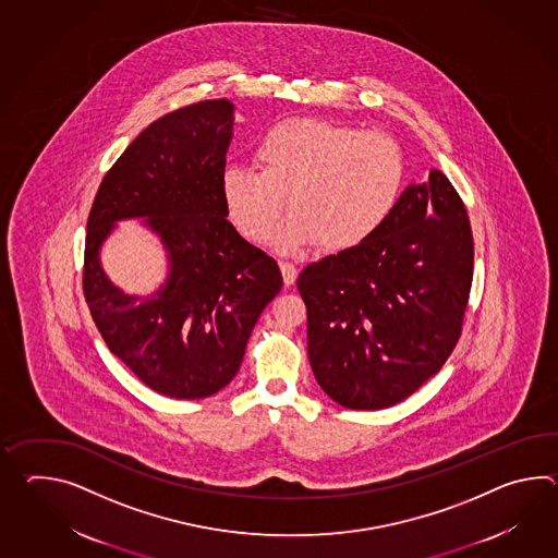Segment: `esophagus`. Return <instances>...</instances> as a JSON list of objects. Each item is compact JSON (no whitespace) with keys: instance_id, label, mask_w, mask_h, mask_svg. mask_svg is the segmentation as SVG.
I'll list each match as a JSON object with an SVG mask.
<instances>
[{"instance_id":"obj_1","label":"esophagus","mask_w":558,"mask_h":558,"mask_svg":"<svg viewBox=\"0 0 558 558\" xmlns=\"http://www.w3.org/2000/svg\"><path fill=\"white\" fill-rule=\"evenodd\" d=\"M280 270H282V276H284L286 286H292L296 282L298 268L294 264H290V262H280Z\"/></svg>"}]
</instances>
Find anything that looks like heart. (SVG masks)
<instances>
[{"mask_svg": "<svg viewBox=\"0 0 558 558\" xmlns=\"http://www.w3.org/2000/svg\"><path fill=\"white\" fill-rule=\"evenodd\" d=\"M258 170L228 166L220 178L223 208L240 234L272 235L280 252L320 242L344 252L368 242L395 214L407 158L395 137L320 118H292L264 132L254 148Z\"/></svg>", "mask_w": 558, "mask_h": 558, "instance_id": "obj_1", "label": "heart"}]
</instances>
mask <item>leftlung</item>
<instances>
[{
	"label": "left lung",
	"mask_w": 558,
	"mask_h": 558,
	"mask_svg": "<svg viewBox=\"0 0 558 558\" xmlns=\"http://www.w3.org/2000/svg\"><path fill=\"white\" fill-rule=\"evenodd\" d=\"M474 242L445 173L402 192L385 228L298 276L310 366L340 407L388 409L445 366L469 304Z\"/></svg>",
	"instance_id": "8db88e82"
}]
</instances>
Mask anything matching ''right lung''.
<instances>
[{
  "label": "right lung",
  "instance_id": "1",
  "mask_svg": "<svg viewBox=\"0 0 558 558\" xmlns=\"http://www.w3.org/2000/svg\"><path fill=\"white\" fill-rule=\"evenodd\" d=\"M232 122L228 99L161 116L104 175L87 216V308L112 354L163 397L222 390L282 288L276 260L226 218L220 178ZM124 217H146L169 250V280L149 299L124 295L98 266L100 242Z\"/></svg>",
  "mask_w": 558,
  "mask_h": 558
}]
</instances>
